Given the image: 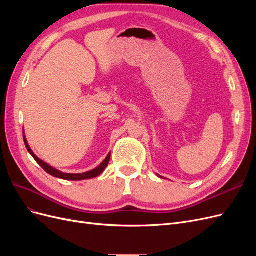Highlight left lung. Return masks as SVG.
<instances>
[{
  "instance_id": "left-lung-1",
  "label": "left lung",
  "mask_w": 256,
  "mask_h": 256,
  "mask_svg": "<svg viewBox=\"0 0 256 256\" xmlns=\"http://www.w3.org/2000/svg\"><path fill=\"white\" fill-rule=\"evenodd\" d=\"M158 176H159V175H158Z\"/></svg>"
}]
</instances>
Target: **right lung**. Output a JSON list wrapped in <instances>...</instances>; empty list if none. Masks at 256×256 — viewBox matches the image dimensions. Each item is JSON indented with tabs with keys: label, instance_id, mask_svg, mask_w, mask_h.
<instances>
[{
	"label": "right lung",
	"instance_id": "add662e5",
	"mask_svg": "<svg viewBox=\"0 0 256 256\" xmlns=\"http://www.w3.org/2000/svg\"><path fill=\"white\" fill-rule=\"evenodd\" d=\"M23 140H24V144H26V147L28 152L32 154V157L35 159V161L37 162L38 164H40L46 172H47L48 174L54 176V177H58V178H60V180H90V178H94V177H97L98 175L102 174L104 168L108 166V164H109V161H110V157H111V152H109V154L106 157V159L100 164L97 168H95L94 170H92V171H88V172H85V173H79V174H69V173H63L58 171V170L54 168L53 166H49L48 164H46V162H44L42 160H40V158H38L36 154L33 152V150H30V147L28 146V143L26 141V138L24 136V132H23Z\"/></svg>",
	"mask_w": 256,
	"mask_h": 256
}]
</instances>
